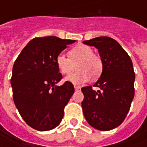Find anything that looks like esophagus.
I'll list each match as a JSON object with an SVG mask.
<instances>
[{
  "instance_id": "1",
  "label": "esophagus",
  "mask_w": 147,
  "mask_h": 147,
  "mask_svg": "<svg viewBox=\"0 0 147 147\" xmlns=\"http://www.w3.org/2000/svg\"><path fill=\"white\" fill-rule=\"evenodd\" d=\"M74 89H75V91H78V90H80V89H81V88H80V87H78V86H75V87H74Z\"/></svg>"
}]
</instances>
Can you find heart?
I'll list each match as a JSON object with an SVG mask.
<instances>
[{"mask_svg":"<svg viewBox=\"0 0 147 147\" xmlns=\"http://www.w3.org/2000/svg\"><path fill=\"white\" fill-rule=\"evenodd\" d=\"M69 55L60 53L56 57V65L63 74H69L74 70L75 65L78 71L65 78V81L74 85L88 82L91 78L100 77L103 69L101 59L93 54V50L86 45H78L69 51Z\"/></svg>","mask_w":147,"mask_h":147,"instance_id":"1","label":"heart"}]
</instances>
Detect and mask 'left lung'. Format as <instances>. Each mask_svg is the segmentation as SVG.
Here are the masks:
<instances>
[{"instance_id":"8db88e82","label":"left lung","mask_w":147,"mask_h":147,"mask_svg":"<svg viewBox=\"0 0 147 147\" xmlns=\"http://www.w3.org/2000/svg\"><path fill=\"white\" fill-rule=\"evenodd\" d=\"M83 43L97 49L103 63L100 77L93 85L100 90L94 91L90 86L82 88L83 115L92 127L109 131L123 122L134 97L133 62L111 37H95Z\"/></svg>"}]
</instances>
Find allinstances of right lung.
Segmentation results:
<instances>
[{
  "label": "right lung",
  "instance_id": "1",
  "mask_svg": "<svg viewBox=\"0 0 147 147\" xmlns=\"http://www.w3.org/2000/svg\"><path fill=\"white\" fill-rule=\"evenodd\" d=\"M75 42L54 36L33 38L14 62L10 79L14 102L26 123L37 131L59 125L74 92L71 82L57 85L62 74L56 57Z\"/></svg>",
  "mask_w": 147,
  "mask_h": 147
}]
</instances>
